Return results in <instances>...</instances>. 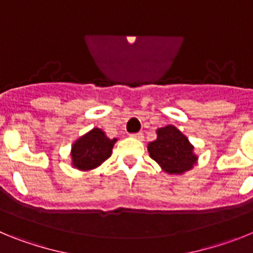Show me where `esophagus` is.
<instances>
[{
  "label": "esophagus",
  "mask_w": 253,
  "mask_h": 253,
  "mask_svg": "<svg viewBox=\"0 0 253 253\" xmlns=\"http://www.w3.org/2000/svg\"><path fill=\"white\" fill-rule=\"evenodd\" d=\"M131 137L135 138V139H138V140H143V139H144V134H143V133H135V134H131Z\"/></svg>",
  "instance_id": "1"
}]
</instances>
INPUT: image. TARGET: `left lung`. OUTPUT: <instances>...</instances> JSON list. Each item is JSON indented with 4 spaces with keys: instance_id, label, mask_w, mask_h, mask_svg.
Here are the masks:
<instances>
[{
    "instance_id": "8db88e82",
    "label": "left lung",
    "mask_w": 253,
    "mask_h": 253,
    "mask_svg": "<svg viewBox=\"0 0 253 253\" xmlns=\"http://www.w3.org/2000/svg\"><path fill=\"white\" fill-rule=\"evenodd\" d=\"M157 139L148 143L149 157L169 175H184L198 163L194 146L175 125L157 129Z\"/></svg>"
}]
</instances>
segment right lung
<instances>
[{
    "instance_id": "right-lung-1",
    "label": "right lung",
    "mask_w": 253,
    "mask_h": 253,
    "mask_svg": "<svg viewBox=\"0 0 253 253\" xmlns=\"http://www.w3.org/2000/svg\"><path fill=\"white\" fill-rule=\"evenodd\" d=\"M116 140V138L110 139L102 129H91L72 144L71 165L80 171L97 169L110 157Z\"/></svg>"
}]
</instances>
